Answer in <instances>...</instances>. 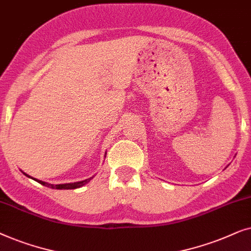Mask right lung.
<instances>
[{"mask_svg": "<svg viewBox=\"0 0 251 251\" xmlns=\"http://www.w3.org/2000/svg\"><path fill=\"white\" fill-rule=\"evenodd\" d=\"M106 155V152H105ZM105 157V156H104ZM23 172V171H22ZM26 176H28V178H31L33 180H35L36 182L41 183V185L46 186V187H49V188H52V189H75V188H80V187L85 186L86 183H88L91 180L94 178V176H91V178L86 179V180H81V181H78V182H70V183H59V185H52V183H49V182H45L42 181V180H39V179H35L33 178V176H29L28 175H26L25 172H23Z\"/></svg>", "mask_w": 251, "mask_h": 251, "instance_id": "obj_1", "label": "right lung"}]
</instances>
